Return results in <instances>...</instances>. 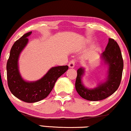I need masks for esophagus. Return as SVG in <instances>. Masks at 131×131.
Instances as JSON below:
<instances>
[{"label":"esophagus","mask_w":131,"mask_h":131,"mask_svg":"<svg viewBox=\"0 0 131 131\" xmlns=\"http://www.w3.org/2000/svg\"><path fill=\"white\" fill-rule=\"evenodd\" d=\"M75 60H71L68 64L69 67L70 68H73L74 67V66H75Z\"/></svg>","instance_id":"1"}]
</instances>
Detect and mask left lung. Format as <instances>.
<instances>
[{
	"mask_svg": "<svg viewBox=\"0 0 131 131\" xmlns=\"http://www.w3.org/2000/svg\"><path fill=\"white\" fill-rule=\"evenodd\" d=\"M102 57L108 64V76L105 82L98 87L89 89L82 85V76L84 69L80 68L77 70L75 80V89L82 98L89 101H99L106 99L114 94L120 86L123 69V60L118 43L113 39H109V42Z\"/></svg>",
	"mask_w": 131,
	"mask_h": 131,
	"instance_id": "obj_1",
	"label": "left lung"
}]
</instances>
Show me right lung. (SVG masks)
<instances>
[{"label": "right lung", "instance_id": "add662e5", "mask_svg": "<svg viewBox=\"0 0 131 131\" xmlns=\"http://www.w3.org/2000/svg\"><path fill=\"white\" fill-rule=\"evenodd\" d=\"M31 34V31L26 33L15 42L6 64L9 90L15 97L26 103L37 102L46 98L53 89L58 78L68 69L67 65L53 67L39 80L27 82L23 80L18 69V59L20 53L28 42L27 37Z\"/></svg>", "mask_w": 131, "mask_h": 131}]
</instances>
